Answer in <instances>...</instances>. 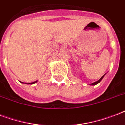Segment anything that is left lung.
<instances>
[{
  "mask_svg": "<svg viewBox=\"0 0 125 125\" xmlns=\"http://www.w3.org/2000/svg\"><path fill=\"white\" fill-rule=\"evenodd\" d=\"M105 75H106V74H104V75H103V76H102V77H101V78H100V79H99V80H97V81H96V82H93V83H91V84H90V85H97V84H98V83H99V82H101V80H102V79H103V78H104V76Z\"/></svg>",
  "mask_w": 125,
  "mask_h": 125,
  "instance_id": "8db88e82",
  "label": "left lung"
}]
</instances>
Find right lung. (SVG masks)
Returning a JSON list of instances; mask_svg holds the SVG:
<instances>
[{"label":"right lung","mask_w":125,"mask_h":125,"mask_svg":"<svg viewBox=\"0 0 125 125\" xmlns=\"http://www.w3.org/2000/svg\"><path fill=\"white\" fill-rule=\"evenodd\" d=\"M38 82V81H35V82H32V83H25V82H21V83H26V84H34V83H36V82Z\"/></svg>","instance_id":"right-lung-1"}]
</instances>
